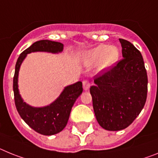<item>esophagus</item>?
<instances>
[{"label":"esophagus","mask_w":158,"mask_h":158,"mask_svg":"<svg viewBox=\"0 0 158 158\" xmlns=\"http://www.w3.org/2000/svg\"><path fill=\"white\" fill-rule=\"evenodd\" d=\"M90 83H89V81L87 80H84L83 82V87L84 89V90H88L89 88H90Z\"/></svg>","instance_id":"1"}]
</instances>
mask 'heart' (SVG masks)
Returning <instances> with one entry per match:
<instances>
[{
  "mask_svg": "<svg viewBox=\"0 0 158 158\" xmlns=\"http://www.w3.org/2000/svg\"><path fill=\"white\" fill-rule=\"evenodd\" d=\"M120 52L116 46L101 44L90 50L86 51L80 56L81 61L87 67L98 64L99 71H107L117 64Z\"/></svg>",
  "mask_w": 158,
  "mask_h": 158,
  "instance_id": "heart-1",
  "label": "heart"
}]
</instances>
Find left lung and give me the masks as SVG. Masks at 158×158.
<instances>
[{
    "mask_svg": "<svg viewBox=\"0 0 158 158\" xmlns=\"http://www.w3.org/2000/svg\"><path fill=\"white\" fill-rule=\"evenodd\" d=\"M123 59L96 77L90 88L98 124L110 131L128 127L143 109L148 79L142 56L132 44L119 39Z\"/></svg>",
    "mask_w": 158,
    "mask_h": 158,
    "instance_id": "obj_1",
    "label": "left lung"
}]
</instances>
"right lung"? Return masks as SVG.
Here are the masks:
<instances>
[{
	"label": "right lung",
	"instance_id": "right-lung-1",
	"mask_svg": "<svg viewBox=\"0 0 158 158\" xmlns=\"http://www.w3.org/2000/svg\"><path fill=\"white\" fill-rule=\"evenodd\" d=\"M64 50V44L60 42L42 40L35 42L24 50L16 61L13 77V92L15 105L21 118L35 131L50 136L62 131L67 126L74 103L83 92V83L79 81L65 87L58 98L51 104L41 107L31 106L22 98L18 88L19 71L27 55L43 52L58 54Z\"/></svg>",
	"mask_w": 158,
	"mask_h": 158
}]
</instances>
